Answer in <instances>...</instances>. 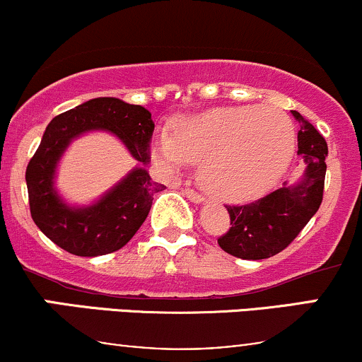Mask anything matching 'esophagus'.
<instances>
[{
  "label": "esophagus",
  "instance_id": "1",
  "mask_svg": "<svg viewBox=\"0 0 362 362\" xmlns=\"http://www.w3.org/2000/svg\"><path fill=\"white\" fill-rule=\"evenodd\" d=\"M184 194L187 195V199H189V201L195 202V204H201V202H204V195L195 192V190H192V189H185Z\"/></svg>",
  "mask_w": 362,
  "mask_h": 362
}]
</instances>
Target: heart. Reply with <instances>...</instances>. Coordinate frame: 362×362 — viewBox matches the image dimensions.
<instances>
[{"mask_svg":"<svg viewBox=\"0 0 362 362\" xmlns=\"http://www.w3.org/2000/svg\"><path fill=\"white\" fill-rule=\"evenodd\" d=\"M296 148V131L286 114L260 105L230 107L178 120L175 136L160 131L153 156L178 172L201 161L199 180L221 201L260 197L284 175Z\"/></svg>","mask_w":362,"mask_h":362,"instance_id":"heart-1","label":"heart"}]
</instances>
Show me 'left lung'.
Segmentation results:
<instances>
[{
  "label": "left lung",
  "instance_id": "obj_1",
  "mask_svg": "<svg viewBox=\"0 0 362 362\" xmlns=\"http://www.w3.org/2000/svg\"><path fill=\"white\" fill-rule=\"evenodd\" d=\"M298 155L306 161L301 180L274 190L245 206H228L231 226L218 243L224 252L245 260H262L284 250L318 211L325 185L327 141L300 112Z\"/></svg>",
  "mask_w": 362,
  "mask_h": 362
}]
</instances>
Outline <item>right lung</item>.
<instances>
[{
    "label": "right lung",
    "instance_id": "1",
    "mask_svg": "<svg viewBox=\"0 0 362 362\" xmlns=\"http://www.w3.org/2000/svg\"><path fill=\"white\" fill-rule=\"evenodd\" d=\"M90 130L117 135L144 167L155 122L144 107L100 97L59 114L45 127L25 173L30 214L51 242L78 257L105 255L122 248L148 218L153 195L165 189L139 167L93 205H66L53 187L57 163L71 141Z\"/></svg>",
    "mask_w": 362,
    "mask_h": 362
}]
</instances>
